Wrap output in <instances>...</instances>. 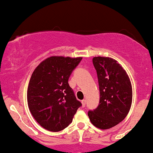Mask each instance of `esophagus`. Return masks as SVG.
Segmentation results:
<instances>
[{"mask_svg":"<svg viewBox=\"0 0 153 153\" xmlns=\"http://www.w3.org/2000/svg\"><path fill=\"white\" fill-rule=\"evenodd\" d=\"M82 106H85V104H86V100H82Z\"/></svg>","mask_w":153,"mask_h":153,"instance_id":"34e87169","label":"esophagus"}]
</instances>
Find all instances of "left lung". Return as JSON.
<instances>
[{"label": "left lung", "mask_w": 153, "mask_h": 153, "mask_svg": "<svg viewBox=\"0 0 153 153\" xmlns=\"http://www.w3.org/2000/svg\"><path fill=\"white\" fill-rule=\"evenodd\" d=\"M93 63L98 75L99 105L88 111L92 124L100 129L111 128L122 122L132 103V85L126 70L114 59L94 57Z\"/></svg>", "instance_id": "1"}]
</instances>
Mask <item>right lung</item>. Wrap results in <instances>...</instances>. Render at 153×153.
I'll return each instance as SVG.
<instances>
[{
    "label": "right lung",
    "instance_id": "right-lung-1",
    "mask_svg": "<svg viewBox=\"0 0 153 153\" xmlns=\"http://www.w3.org/2000/svg\"><path fill=\"white\" fill-rule=\"evenodd\" d=\"M82 59L51 56L40 63L31 75L27 105L34 119L47 131L57 132L68 127L82 106L68 82Z\"/></svg>",
    "mask_w": 153,
    "mask_h": 153
}]
</instances>
